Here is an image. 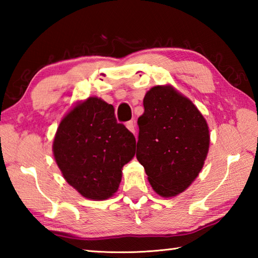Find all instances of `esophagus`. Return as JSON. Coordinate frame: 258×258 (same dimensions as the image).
Wrapping results in <instances>:
<instances>
[{"label":"esophagus","mask_w":258,"mask_h":258,"mask_svg":"<svg viewBox=\"0 0 258 258\" xmlns=\"http://www.w3.org/2000/svg\"><path fill=\"white\" fill-rule=\"evenodd\" d=\"M126 127H127V130L131 131L133 134H135V123L133 120L127 121V123H126Z\"/></svg>","instance_id":"esophagus-1"}]
</instances>
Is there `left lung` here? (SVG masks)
Masks as SVG:
<instances>
[{
  "instance_id": "obj_1",
  "label": "left lung",
  "mask_w": 258,
  "mask_h": 258,
  "mask_svg": "<svg viewBox=\"0 0 258 258\" xmlns=\"http://www.w3.org/2000/svg\"><path fill=\"white\" fill-rule=\"evenodd\" d=\"M143 107L137 158L156 194L175 197L204 167L211 141L208 124L194 102L169 84L151 87Z\"/></svg>"
}]
</instances>
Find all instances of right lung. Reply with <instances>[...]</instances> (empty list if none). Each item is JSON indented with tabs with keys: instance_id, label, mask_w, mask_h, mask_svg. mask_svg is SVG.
Masks as SVG:
<instances>
[{
	"instance_id": "add662e5",
	"label": "right lung",
	"mask_w": 258,
	"mask_h": 258,
	"mask_svg": "<svg viewBox=\"0 0 258 258\" xmlns=\"http://www.w3.org/2000/svg\"><path fill=\"white\" fill-rule=\"evenodd\" d=\"M135 146L134 135L117 123L111 104L90 97L61 119L52 151L68 184L98 202L118 190L121 169L134 157Z\"/></svg>"
}]
</instances>
